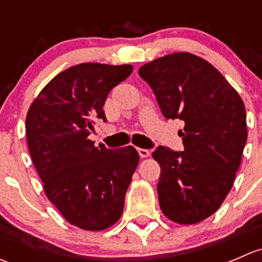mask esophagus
I'll return each mask as SVG.
<instances>
[{"instance_id":"1","label":"esophagus","mask_w":262,"mask_h":262,"mask_svg":"<svg viewBox=\"0 0 262 262\" xmlns=\"http://www.w3.org/2000/svg\"><path fill=\"white\" fill-rule=\"evenodd\" d=\"M138 153L142 158H147L149 156V150L143 149V148H138Z\"/></svg>"}]
</instances>
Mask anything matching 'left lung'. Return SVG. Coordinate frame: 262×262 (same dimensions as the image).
I'll list each match as a JSON object with an SVG mask.
<instances>
[{"label":"left lung","mask_w":262,"mask_h":262,"mask_svg":"<svg viewBox=\"0 0 262 262\" xmlns=\"http://www.w3.org/2000/svg\"><path fill=\"white\" fill-rule=\"evenodd\" d=\"M138 73L165 118L184 121V152L160 146L152 153L161 167V210L178 224L199 223L233 186L247 141L244 101L213 64L191 53L157 58Z\"/></svg>","instance_id":"obj_1"}]
</instances>
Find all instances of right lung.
<instances>
[{
    "instance_id": "add662e5",
    "label": "right lung",
    "mask_w": 262,
    "mask_h": 262,
    "mask_svg": "<svg viewBox=\"0 0 262 262\" xmlns=\"http://www.w3.org/2000/svg\"><path fill=\"white\" fill-rule=\"evenodd\" d=\"M133 66L81 63L44 86L26 114L29 152L50 203L72 226L104 231L114 226L139 163L134 147L107 149L89 139L113 87Z\"/></svg>"
}]
</instances>
